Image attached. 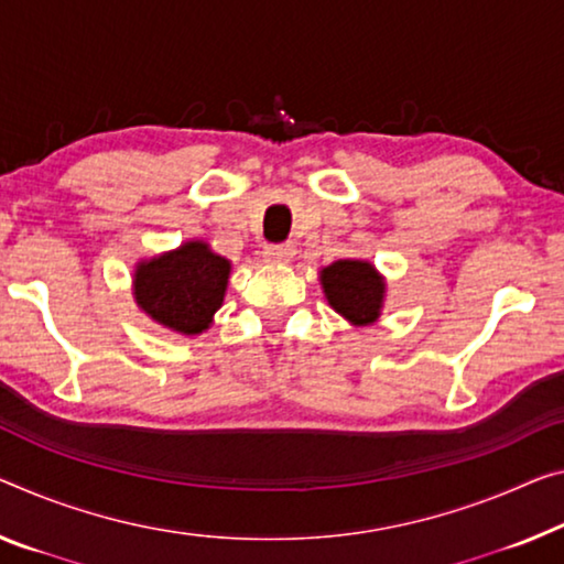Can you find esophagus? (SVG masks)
Instances as JSON below:
<instances>
[{"label": "esophagus", "instance_id": "esophagus-1", "mask_svg": "<svg viewBox=\"0 0 564 564\" xmlns=\"http://www.w3.org/2000/svg\"><path fill=\"white\" fill-rule=\"evenodd\" d=\"M294 254H297L294 245H267L264 247V259L272 264H290Z\"/></svg>", "mask_w": 564, "mask_h": 564}]
</instances>
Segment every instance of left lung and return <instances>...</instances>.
<instances>
[{
  "label": "left lung",
  "instance_id": "obj_1",
  "mask_svg": "<svg viewBox=\"0 0 564 564\" xmlns=\"http://www.w3.org/2000/svg\"><path fill=\"white\" fill-rule=\"evenodd\" d=\"M325 300L355 327L378 323L386 302V276L368 259H337L319 270Z\"/></svg>",
  "mask_w": 564,
  "mask_h": 564
}]
</instances>
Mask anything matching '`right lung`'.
Wrapping results in <instances>:
<instances>
[{"label":"right lung","mask_w":564,"mask_h":564,"mask_svg":"<svg viewBox=\"0 0 564 564\" xmlns=\"http://www.w3.org/2000/svg\"><path fill=\"white\" fill-rule=\"evenodd\" d=\"M231 262L202 239L141 259L133 270V300L153 323L194 337L212 327L224 305Z\"/></svg>","instance_id":"obj_1"}]
</instances>
